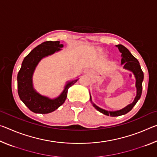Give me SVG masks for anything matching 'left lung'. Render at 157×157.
<instances>
[{
  "label": "left lung",
  "instance_id": "obj_1",
  "mask_svg": "<svg viewBox=\"0 0 157 157\" xmlns=\"http://www.w3.org/2000/svg\"><path fill=\"white\" fill-rule=\"evenodd\" d=\"M116 46L118 48L119 51L121 53V65L123 66L124 69H126L127 71H131V72L134 74V78L136 79V84H135L136 89V97L134 98V101H133L131 104L126 106L125 107L122 109L117 111H107L99 107L98 106L94 104V103L92 102L91 95L90 94V100H91V102L92 103L94 107H95V109H96L98 111H100V113L105 114L106 116H110L112 117L124 115V114L128 113L129 111L132 109V108L134 107V105L136 104L138 100L140 99V96H141L143 87L142 83L143 81V78H144L143 72L141 70V68H140L139 61L133 56L132 53L129 51V50L124 46H123V45L121 44L116 45Z\"/></svg>",
  "mask_w": 157,
  "mask_h": 157
}]
</instances>
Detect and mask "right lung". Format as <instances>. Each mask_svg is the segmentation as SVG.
<instances>
[{"label":"right lung","mask_w":157,"mask_h":157,"mask_svg":"<svg viewBox=\"0 0 157 157\" xmlns=\"http://www.w3.org/2000/svg\"><path fill=\"white\" fill-rule=\"evenodd\" d=\"M63 47L60 41H46L37 46L23 59L17 75L18 94L21 100L29 109L36 113H51L63 104L68 90L79 78L66 82L61 94L50 98L39 94L34 88L33 77L36 67L43 58L59 52Z\"/></svg>","instance_id":"1"}]
</instances>
